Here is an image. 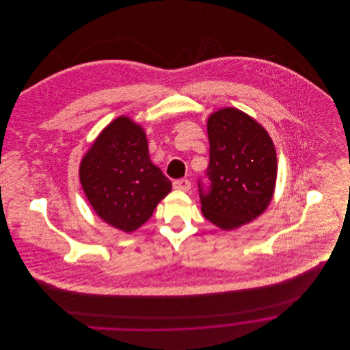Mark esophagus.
Returning a JSON list of instances; mask_svg holds the SVG:
<instances>
[{
	"label": "esophagus",
	"instance_id": "1",
	"mask_svg": "<svg viewBox=\"0 0 350 350\" xmlns=\"http://www.w3.org/2000/svg\"><path fill=\"white\" fill-rule=\"evenodd\" d=\"M172 186H174L175 190L189 191L190 187H191V183H190V180H187V179H176V180H174Z\"/></svg>",
	"mask_w": 350,
	"mask_h": 350
}]
</instances>
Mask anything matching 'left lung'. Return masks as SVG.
Instances as JSON below:
<instances>
[{"label":"left lung","mask_w":350,"mask_h":350,"mask_svg":"<svg viewBox=\"0 0 350 350\" xmlns=\"http://www.w3.org/2000/svg\"><path fill=\"white\" fill-rule=\"evenodd\" d=\"M207 182L198 179L202 213L224 230L258 217L269 204L278 160L265 129L241 110L226 107L207 121Z\"/></svg>","instance_id":"left-lung-1"}]
</instances>
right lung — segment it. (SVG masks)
<instances>
[{"mask_svg":"<svg viewBox=\"0 0 350 350\" xmlns=\"http://www.w3.org/2000/svg\"><path fill=\"white\" fill-rule=\"evenodd\" d=\"M79 178L96 213L124 232L147 222L171 191L170 179L150 163L146 133L128 117L102 131L81 163Z\"/></svg>","mask_w":350,"mask_h":350,"instance_id":"right-lung-1","label":"right lung"}]
</instances>
